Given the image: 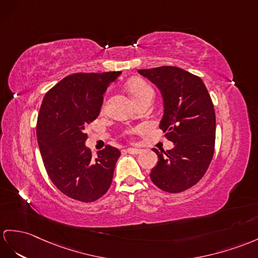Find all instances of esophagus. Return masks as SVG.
Wrapping results in <instances>:
<instances>
[{"instance_id":"obj_1","label":"esophagus","mask_w":258,"mask_h":258,"mask_svg":"<svg viewBox=\"0 0 258 258\" xmlns=\"http://www.w3.org/2000/svg\"><path fill=\"white\" fill-rule=\"evenodd\" d=\"M125 152L129 153V154H134V155H137V154H140L141 153V150L139 149H134V148H129L127 150H124Z\"/></svg>"}]
</instances>
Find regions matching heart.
<instances>
[{
	"label": "heart",
	"instance_id": "obj_1",
	"mask_svg": "<svg viewBox=\"0 0 258 258\" xmlns=\"http://www.w3.org/2000/svg\"><path fill=\"white\" fill-rule=\"evenodd\" d=\"M129 92L131 94V96L134 97V99L136 102L140 100L141 98H143L146 95H148L149 93H153L151 86L144 82L142 80H133L129 83Z\"/></svg>",
	"mask_w": 258,
	"mask_h": 258
}]
</instances>
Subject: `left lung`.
<instances>
[{
  "mask_svg": "<svg viewBox=\"0 0 258 258\" xmlns=\"http://www.w3.org/2000/svg\"><path fill=\"white\" fill-rule=\"evenodd\" d=\"M158 86L163 98L160 128L174 143L159 152L150 173L155 186L167 192H180L202 179L215 152L216 114L203 80L177 67L139 70Z\"/></svg>",
  "mask_w": 258,
  "mask_h": 258,
  "instance_id": "left-lung-1",
  "label": "left lung"
}]
</instances>
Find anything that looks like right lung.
Wrapping results in <instances>:
<instances>
[{
    "mask_svg": "<svg viewBox=\"0 0 258 258\" xmlns=\"http://www.w3.org/2000/svg\"><path fill=\"white\" fill-rule=\"evenodd\" d=\"M120 71L74 73L46 93L37 120V141L50 179L68 197L92 203L109 189L117 148L107 146L92 158L85 125L98 117L104 94Z\"/></svg>",
    "mask_w": 258,
    "mask_h": 258,
    "instance_id": "1",
    "label": "right lung"
}]
</instances>
